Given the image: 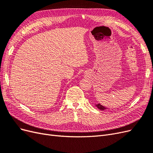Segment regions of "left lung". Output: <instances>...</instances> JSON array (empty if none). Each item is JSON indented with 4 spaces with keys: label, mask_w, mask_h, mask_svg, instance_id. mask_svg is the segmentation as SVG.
<instances>
[{
    "label": "left lung",
    "mask_w": 153,
    "mask_h": 153,
    "mask_svg": "<svg viewBox=\"0 0 153 153\" xmlns=\"http://www.w3.org/2000/svg\"><path fill=\"white\" fill-rule=\"evenodd\" d=\"M96 107H98V108L100 109V110H106V108H105V106H102V105H101L100 104V103L96 105Z\"/></svg>",
    "instance_id": "8db88e82"
}]
</instances>
